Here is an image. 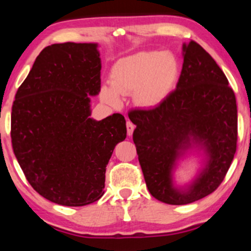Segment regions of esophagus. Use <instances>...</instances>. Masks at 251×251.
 Segmentation results:
<instances>
[{
    "label": "esophagus",
    "mask_w": 251,
    "mask_h": 251,
    "mask_svg": "<svg viewBox=\"0 0 251 251\" xmlns=\"http://www.w3.org/2000/svg\"><path fill=\"white\" fill-rule=\"evenodd\" d=\"M133 130H135V125L131 121H126V132H128V136H132Z\"/></svg>",
    "instance_id": "34e87169"
}]
</instances>
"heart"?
I'll list each match as a JSON object with an SVG mask.
<instances>
[{
  "label": "heart",
  "mask_w": 251,
  "mask_h": 251,
  "mask_svg": "<svg viewBox=\"0 0 251 251\" xmlns=\"http://www.w3.org/2000/svg\"><path fill=\"white\" fill-rule=\"evenodd\" d=\"M177 60L170 52L140 51L121 58L112 67L111 85H104L100 96L118 104L121 96L133 94L139 107H154L166 97L177 74Z\"/></svg>",
  "instance_id": "b5f03b06"
}]
</instances>
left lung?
<instances>
[{"instance_id":"8db88e82","label":"left lung","mask_w":251,"mask_h":251,"mask_svg":"<svg viewBox=\"0 0 251 251\" xmlns=\"http://www.w3.org/2000/svg\"><path fill=\"white\" fill-rule=\"evenodd\" d=\"M184 63L176 85L156 107L128 113L132 138L150 193L168 204H187L217 190L236 151L238 109L224 72L195 41L183 46ZM191 143L209 159L185 190L173 186L171 171Z\"/></svg>"}]
</instances>
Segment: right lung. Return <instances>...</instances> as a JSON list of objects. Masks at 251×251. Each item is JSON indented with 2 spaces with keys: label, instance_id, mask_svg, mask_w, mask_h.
I'll list each match as a JSON object with an SVG mask.
<instances>
[{
  "label": "right lung",
  "instance_id": "1",
  "mask_svg": "<svg viewBox=\"0 0 251 251\" xmlns=\"http://www.w3.org/2000/svg\"><path fill=\"white\" fill-rule=\"evenodd\" d=\"M100 70L96 43L51 44L16 94L13 152L30 186L57 204L99 200L113 150L126 137L122 114L90 118L89 96L100 91Z\"/></svg>",
  "mask_w": 251,
  "mask_h": 251
}]
</instances>
